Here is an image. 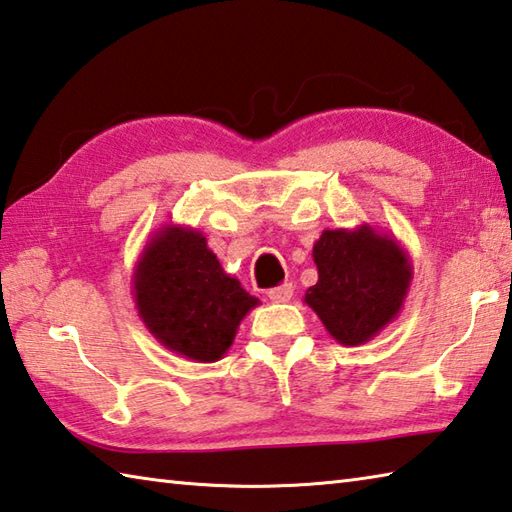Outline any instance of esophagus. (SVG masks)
<instances>
[{"mask_svg":"<svg viewBox=\"0 0 512 512\" xmlns=\"http://www.w3.org/2000/svg\"><path fill=\"white\" fill-rule=\"evenodd\" d=\"M293 284H282V286H277V288H270L268 290V299L270 302H275V304H286V302H290V297H293Z\"/></svg>","mask_w":512,"mask_h":512,"instance_id":"1","label":"esophagus"}]
</instances>
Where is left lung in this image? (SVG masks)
<instances>
[{"instance_id":"left-lung-1","label":"left lung","mask_w":512,"mask_h":512,"mask_svg":"<svg viewBox=\"0 0 512 512\" xmlns=\"http://www.w3.org/2000/svg\"><path fill=\"white\" fill-rule=\"evenodd\" d=\"M313 259L317 284L306 290L304 304L342 346L370 342L404 308L413 262L395 235L370 224L326 228Z\"/></svg>"}]
</instances>
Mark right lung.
Wrapping results in <instances>:
<instances>
[{"label":"right lung","instance_id":"obj_1","mask_svg":"<svg viewBox=\"0 0 512 512\" xmlns=\"http://www.w3.org/2000/svg\"><path fill=\"white\" fill-rule=\"evenodd\" d=\"M133 299L148 333L170 353L217 362L233 346L242 319L259 299L224 273L197 228L164 224L133 270Z\"/></svg>","mask_w":512,"mask_h":512}]
</instances>
